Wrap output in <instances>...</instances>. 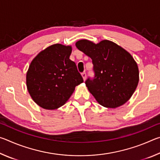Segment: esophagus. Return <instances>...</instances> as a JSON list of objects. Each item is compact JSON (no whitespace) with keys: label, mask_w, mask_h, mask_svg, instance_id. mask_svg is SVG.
I'll return each instance as SVG.
<instances>
[{"label":"esophagus","mask_w":160,"mask_h":160,"mask_svg":"<svg viewBox=\"0 0 160 160\" xmlns=\"http://www.w3.org/2000/svg\"><path fill=\"white\" fill-rule=\"evenodd\" d=\"M82 78H83V80H86V76H87L85 72H82Z\"/></svg>","instance_id":"obj_1"}]
</instances>
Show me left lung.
<instances>
[{
	"instance_id": "obj_1",
	"label": "left lung",
	"mask_w": 160,
	"mask_h": 160,
	"mask_svg": "<svg viewBox=\"0 0 160 160\" xmlns=\"http://www.w3.org/2000/svg\"><path fill=\"white\" fill-rule=\"evenodd\" d=\"M75 45L92 60L94 76L85 85L99 104L112 109L125 104L139 81L138 68L131 54L109 40L95 44L82 39Z\"/></svg>"
}]
</instances>
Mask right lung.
Wrapping results in <instances>:
<instances>
[{
	"instance_id": "1",
	"label": "right lung",
	"mask_w": 160,
	"mask_h": 160,
	"mask_svg": "<svg viewBox=\"0 0 160 160\" xmlns=\"http://www.w3.org/2000/svg\"><path fill=\"white\" fill-rule=\"evenodd\" d=\"M70 46L56 44L41 51L27 72V88L32 99L45 109H58L66 103L75 86L83 82L76 64L69 58Z\"/></svg>"
}]
</instances>
